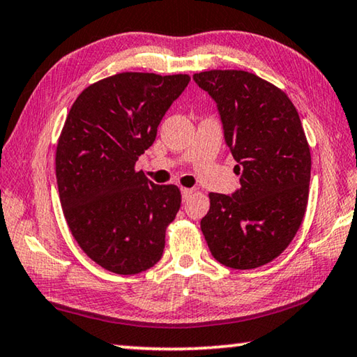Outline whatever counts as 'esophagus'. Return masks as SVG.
I'll return each instance as SVG.
<instances>
[{"instance_id": "obj_1", "label": "esophagus", "mask_w": 357, "mask_h": 357, "mask_svg": "<svg viewBox=\"0 0 357 357\" xmlns=\"http://www.w3.org/2000/svg\"><path fill=\"white\" fill-rule=\"evenodd\" d=\"M193 192H195V189H187V187H183V189H181V195H183V200L184 202L189 200Z\"/></svg>"}]
</instances>
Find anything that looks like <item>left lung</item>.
<instances>
[{
	"label": "left lung",
	"instance_id": "1",
	"mask_svg": "<svg viewBox=\"0 0 357 357\" xmlns=\"http://www.w3.org/2000/svg\"><path fill=\"white\" fill-rule=\"evenodd\" d=\"M193 80L217 104L223 137L238 162L241 189L209 193L202 231L213 257L253 269L287 249L309 200L310 148L288 96L245 70H206Z\"/></svg>",
	"mask_w": 357,
	"mask_h": 357
}]
</instances>
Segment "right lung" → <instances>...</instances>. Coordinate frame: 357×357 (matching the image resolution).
Returning a JSON list of instances; mask_svg holds the SVG:
<instances>
[{
    "instance_id": "obj_1",
    "label": "right lung",
    "mask_w": 357,
    "mask_h": 357,
    "mask_svg": "<svg viewBox=\"0 0 357 357\" xmlns=\"http://www.w3.org/2000/svg\"><path fill=\"white\" fill-rule=\"evenodd\" d=\"M189 82L123 72L83 89L66 118L56 146L63 213L82 250L110 273H143L164 253L181 192L151 183L135 162Z\"/></svg>"
}]
</instances>
